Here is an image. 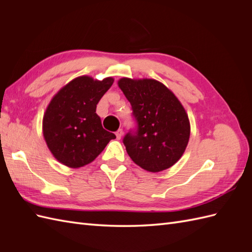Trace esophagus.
<instances>
[{
  "label": "esophagus",
  "mask_w": 252,
  "mask_h": 252,
  "mask_svg": "<svg viewBox=\"0 0 252 252\" xmlns=\"http://www.w3.org/2000/svg\"><path fill=\"white\" fill-rule=\"evenodd\" d=\"M123 133H124V131H123V129H119V130L116 132V135H117V138L120 140L122 136H123Z\"/></svg>",
  "instance_id": "esophagus-1"
}]
</instances>
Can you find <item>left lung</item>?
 Returning <instances> with one entry per match:
<instances>
[{"label":"left lung","mask_w":252,"mask_h":252,"mask_svg":"<svg viewBox=\"0 0 252 252\" xmlns=\"http://www.w3.org/2000/svg\"><path fill=\"white\" fill-rule=\"evenodd\" d=\"M118 84L131 105L136 124L123 139L127 154L147 171L169 168L181 158L189 141L190 124L184 107L156 80L123 78Z\"/></svg>","instance_id":"8db88e82"}]
</instances>
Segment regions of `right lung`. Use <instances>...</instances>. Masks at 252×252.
Returning <instances> with one entry per match:
<instances>
[{
    "label": "right lung",
    "instance_id": "obj_1",
    "mask_svg": "<svg viewBox=\"0 0 252 252\" xmlns=\"http://www.w3.org/2000/svg\"><path fill=\"white\" fill-rule=\"evenodd\" d=\"M113 84L112 78L94 81L80 77L53 96L44 114L43 133L51 154L59 162L78 168L101 154L112 132L105 130L96 105Z\"/></svg>",
    "mask_w": 252,
    "mask_h": 252
}]
</instances>
